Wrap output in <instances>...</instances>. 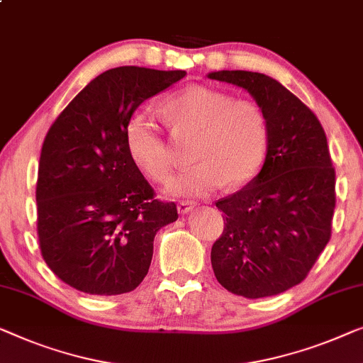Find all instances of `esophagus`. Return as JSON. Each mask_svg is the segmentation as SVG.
I'll use <instances>...</instances> for the list:
<instances>
[{
	"instance_id": "34e87169",
	"label": "esophagus",
	"mask_w": 363,
	"mask_h": 363,
	"mask_svg": "<svg viewBox=\"0 0 363 363\" xmlns=\"http://www.w3.org/2000/svg\"><path fill=\"white\" fill-rule=\"evenodd\" d=\"M177 208H178V213H182V214L190 213L194 208V201H190V199H182V201H178Z\"/></svg>"
}]
</instances>
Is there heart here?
<instances>
[{
	"mask_svg": "<svg viewBox=\"0 0 363 363\" xmlns=\"http://www.w3.org/2000/svg\"><path fill=\"white\" fill-rule=\"evenodd\" d=\"M162 119L177 138L196 135L191 160L196 162L167 185L172 196L199 198L220 186L239 188L259 175L270 143L267 111L254 99L229 91L191 85L167 98ZM125 144L135 167L152 182L169 180L173 149L154 114H134L125 125Z\"/></svg>",
	"mask_w": 363,
	"mask_h": 363,
	"instance_id": "heart-1",
	"label": "heart"
}]
</instances>
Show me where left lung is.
Masks as SVG:
<instances>
[{
  "instance_id": "obj_1",
  "label": "left lung",
  "mask_w": 363,
  "mask_h": 363,
  "mask_svg": "<svg viewBox=\"0 0 363 363\" xmlns=\"http://www.w3.org/2000/svg\"><path fill=\"white\" fill-rule=\"evenodd\" d=\"M208 77L249 91L270 124L259 175L216 201L224 230L211 249L214 275L234 295H278L308 277L330 239L335 170L328 139L316 114L264 73L220 70Z\"/></svg>"
}]
</instances>
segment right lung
<instances>
[{"instance_id": "add662e5", "label": "right lung", "mask_w": 363, "mask_h": 363, "mask_svg": "<svg viewBox=\"0 0 363 363\" xmlns=\"http://www.w3.org/2000/svg\"><path fill=\"white\" fill-rule=\"evenodd\" d=\"M185 70L118 67L91 80L50 125L35 201L42 259L77 290L129 293L149 272L157 230L178 218L155 198L125 144V125L147 98Z\"/></svg>"}]
</instances>
